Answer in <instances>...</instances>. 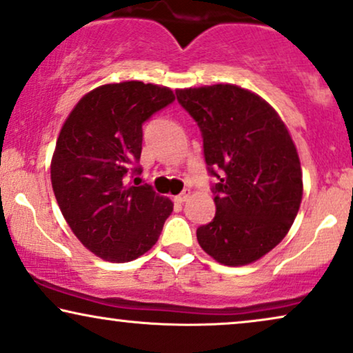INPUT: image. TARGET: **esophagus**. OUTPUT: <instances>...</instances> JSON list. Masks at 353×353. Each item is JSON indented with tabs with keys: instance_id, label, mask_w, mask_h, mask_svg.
I'll return each instance as SVG.
<instances>
[{
	"instance_id": "34e87169",
	"label": "esophagus",
	"mask_w": 353,
	"mask_h": 353,
	"mask_svg": "<svg viewBox=\"0 0 353 353\" xmlns=\"http://www.w3.org/2000/svg\"><path fill=\"white\" fill-rule=\"evenodd\" d=\"M190 194H191L190 190H183L180 194L175 196V203H180V204L185 203V201H186L188 198H190Z\"/></svg>"
}]
</instances>
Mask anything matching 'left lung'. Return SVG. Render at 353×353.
Wrapping results in <instances>:
<instances>
[{"mask_svg":"<svg viewBox=\"0 0 353 353\" xmlns=\"http://www.w3.org/2000/svg\"><path fill=\"white\" fill-rule=\"evenodd\" d=\"M198 123L216 216L196 230L205 253L225 266L263 258L282 241L299 212L300 159L271 105L250 90L216 84L176 90Z\"/></svg>","mask_w":353,"mask_h":353,"instance_id":"left-lung-1","label":"left lung"}]
</instances>
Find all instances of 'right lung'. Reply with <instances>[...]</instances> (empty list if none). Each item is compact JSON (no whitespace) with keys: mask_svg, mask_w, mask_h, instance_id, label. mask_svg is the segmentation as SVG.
<instances>
[{"mask_svg":"<svg viewBox=\"0 0 353 353\" xmlns=\"http://www.w3.org/2000/svg\"><path fill=\"white\" fill-rule=\"evenodd\" d=\"M175 100L168 87L126 81L97 87L68 117L52 160V186L68 225L87 250L128 263L159 240L173 210L141 173L143 125Z\"/></svg>","mask_w":353,"mask_h":353,"instance_id":"add662e5","label":"right lung"}]
</instances>
